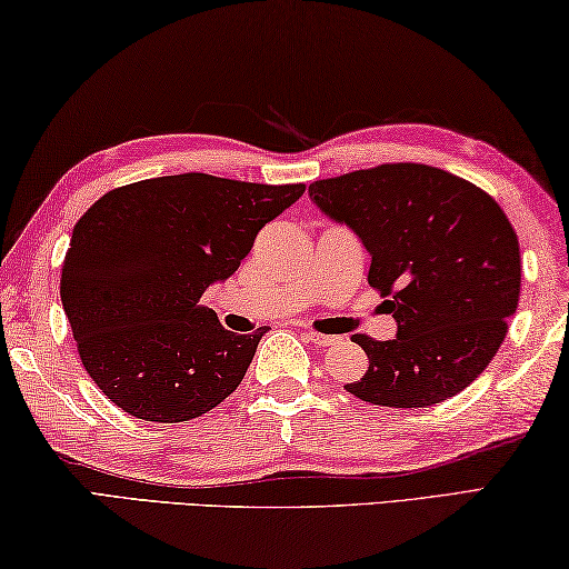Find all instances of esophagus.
Wrapping results in <instances>:
<instances>
[{"label": "esophagus", "mask_w": 569, "mask_h": 569, "mask_svg": "<svg viewBox=\"0 0 569 569\" xmlns=\"http://www.w3.org/2000/svg\"><path fill=\"white\" fill-rule=\"evenodd\" d=\"M303 337L311 341V345H317V347H331V345H337V337H331V333H321V331H317V329H306L303 331Z\"/></svg>", "instance_id": "obj_1"}]
</instances>
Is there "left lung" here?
Instances as JSON below:
<instances>
[{
  "label": "left lung",
  "mask_w": 569,
  "mask_h": 569,
  "mask_svg": "<svg viewBox=\"0 0 569 569\" xmlns=\"http://www.w3.org/2000/svg\"><path fill=\"white\" fill-rule=\"evenodd\" d=\"M309 192L365 242L367 281L398 321L395 339L351 337L369 367L345 390L385 408H428L466 390L499 351L519 303V240L499 202L410 161L319 179Z\"/></svg>",
  "instance_id": "obj_1"
}]
</instances>
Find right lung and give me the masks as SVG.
<instances>
[{
  "instance_id": "1",
  "label": "right lung",
  "mask_w": 569,
  "mask_h": 569,
  "mask_svg": "<svg viewBox=\"0 0 569 569\" xmlns=\"http://www.w3.org/2000/svg\"><path fill=\"white\" fill-rule=\"evenodd\" d=\"M303 189L189 171L116 187L88 207L60 299L108 400L139 420L184 422L238 390L268 329L228 331L200 299Z\"/></svg>"
}]
</instances>
